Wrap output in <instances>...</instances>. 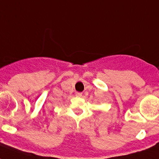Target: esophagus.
<instances>
[{"mask_svg": "<svg viewBox=\"0 0 159 159\" xmlns=\"http://www.w3.org/2000/svg\"><path fill=\"white\" fill-rule=\"evenodd\" d=\"M76 97H82V92H76Z\"/></svg>", "mask_w": 159, "mask_h": 159, "instance_id": "esophagus-1", "label": "esophagus"}]
</instances>
